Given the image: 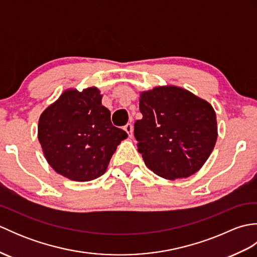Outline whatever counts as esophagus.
I'll use <instances>...</instances> for the list:
<instances>
[{"instance_id":"1","label":"esophagus","mask_w":257,"mask_h":257,"mask_svg":"<svg viewBox=\"0 0 257 257\" xmlns=\"http://www.w3.org/2000/svg\"><path fill=\"white\" fill-rule=\"evenodd\" d=\"M123 129H124V132L128 134V136L129 137H133V124L132 123H127L123 127Z\"/></svg>"}]
</instances>
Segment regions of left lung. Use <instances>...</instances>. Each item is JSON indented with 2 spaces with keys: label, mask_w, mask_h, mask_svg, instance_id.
Listing matches in <instances>:
<instances>
[{
  "label": "left lung",
  "mask_w": 257,
  "mask_h": 257,
  "mask_svg": "<svg viewBox=\"0 0 257 257\" xmlns=\"http://www.w3.org/2000/svg\"><path fill=\"white\" fill-rule=\"evenodd\" d=\"M139 109L143 118L135 123V137L146 166L169 180L198 172L217 139L211 103L168 85L140 92Z\"/></svg>",
  "instance_id": "left-lung-1"
}]
</instances>
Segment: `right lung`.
Masks as SVG:
<instances>
[{
  "instance_id": "obj_1",
  "label": "right lung",
  "mask_w": 257,
  "mask_h": 257,
  "mask_svg": "<svg viewBox=\"0 0 257 257\" xmlns=\"http://www.w3.org/2000/svg\"><path fill=\"white\" fill-rule=\"evenodd\" d=\"M101 98L96 87L66 89L38 120L37 137L47 162L73 181L102 176L117 146L128 137L112 125Z\"/></svg>"
}]
</instances>
